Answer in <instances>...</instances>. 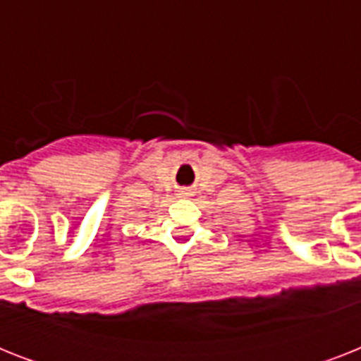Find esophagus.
I'll return each instance as SVG.
<instances>
[{
    "label": "esophagus",
    "mask_w": 361,
    "mask_h": 361,
    "mask_svg": "<svg viewBox=\"0 0 361 361\" xmlns=\"http://www.w3.org/2000/svg\"><path fill=\"white\" fill-rule=\"evenodd\" d=\"M183 195H187V192H183Z\"/></svg>",
    "instance_id": "esophagus-1"
}]
</instances>
